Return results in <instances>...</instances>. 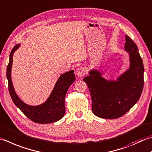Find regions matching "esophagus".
Returning a JSON list of instances; mask_svg holds the SVG:
<instances>
[{"label":"esophagus","instance_id":"34e87169","mask_svg":"<svg viewBox=\"0 0 152 152\" xmlns=\"http://www.w3.org/2000/svg\"><path fill=\"white\" fill-rule=\"evenodd\" d=\"M86 74V69L84 67H80L76 70V76L78 78H82Z\"/></svg>","mask_w":152,"mask_h":152}]
</instances>
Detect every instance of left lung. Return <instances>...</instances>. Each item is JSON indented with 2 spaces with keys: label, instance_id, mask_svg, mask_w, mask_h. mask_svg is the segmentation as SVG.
Returning <instances> with one entry per match:
<instances>
[{
  "label": "left lung",
  "instance_id": "8db88e82",
  "mask_svg": "<svg viewBox=\"0 0 152 152\" xmlns=\"http://www.w3.org/2000/svg\"><path fill=\"white\" fill-rule=\"evenodd\" d=\"M124 50L129 53V68L117 80H107L99 70L92 69L83 79L90 90L92 111L97 117L117 118L137 103L144 87V64L137 45L127 35Z\"/></svg>",
  "mask_w": 152,
  "mask_h": 152
}]
</instances>
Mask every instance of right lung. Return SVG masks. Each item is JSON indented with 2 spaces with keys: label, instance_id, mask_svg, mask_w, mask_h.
<instances>
[{
  "label": "right lung",
  "instance_id": "1",
  "mask_svg": "<svg viewBox=\"0 0 152 152\" xmlns=\"http://www.w3.org/2000/svg\"><path fill=\"white\" fill-rule=\"evenodd\" d=\"M20 46V43L16 45L11 50L7 70L8 90L14 103L27 117L34 123L47 124L61 120L65 113L64 99L66 92L76 80L75 74H74V71L73 70H69L61 74L56 81L50 96L43 103L35 106L28 105L18 96L11 78L13 55Z\"/></svg>",
  "mask_w": 152,
  "mask_h": 152
}]
</instances>
